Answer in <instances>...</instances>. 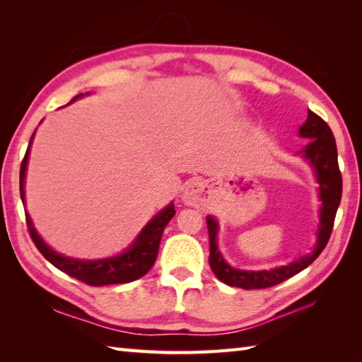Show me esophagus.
I'll return each instance as SVG.
<instances>
[{
	"label": "esophagus",
	"instance_id": "1",
	"mask_svg": "<svg viewBox=\"0 0 362 362\" xmlns=\"http://www.w3.org/2000/svg\"><path fill=\"white\" fill-rule=\"evenodd\" d=\"M182 201L189 206H201L205 202V185L202 182H191L182 193Z\"/></svg>",
	"mask_w": 362,
	"mask_h": 362
}]
</instances>
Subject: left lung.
Masks as SVG:
<instances>
[{
  "label": "left lung",
  "instance_id": "obj_1",
  "mask_svg": "<svg viewBox=\"0 0 362 362\" xmlns=\"http://www.w3.org/2000/svg\"><path fill=\"white\" fill-rule=\"evenodd\" d=\"M298 136L311 140L298 152V156H302L308 161L319 185L317 197L320 201V209L316 245H314V249L310 253L284 266L267 269V271H244V269L230 266L224 257L221 255L218 249L219 224L214 216H206V227H209L210 236V267L214 275L222 283L228 284V286L243 289H263L275 286V284L302 272L325 249L329 235H332L334 216L342 196V177L339 165H337V148L334 135L324 119L308 110V118L300 126Z\"/></svg>",
  "mask_w": 362,
  "mask_h": 362
}]
</instances>
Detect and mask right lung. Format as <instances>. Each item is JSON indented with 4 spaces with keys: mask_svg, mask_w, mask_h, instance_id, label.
<instances>
[{
    "mask_svg": "<svg viewBox=\"0 0 362 362\" xmlns=\"http://www.w3.org/2000/svg\"><path fill=\"white\" fill-rule=\"evenodd\" d=\"M86 95H90V93H86ZM83 93L73 98L71 103H74L76 99H81ZM34 135L35 132L33 134V136H30L26 156L23 158L21 168H20V196H21V202L25 204V206H26V199H25L26 169H28L30 144H33ZM174 214H175L174 202L168 204L163 210H160L156 216H153L148 224L141 228V232L136 235L134 243L130 244L124 252H121L115 257L99 258V259L71 258L51 249L49 245L45 243L43 238L37 233L34 222L30 219L28 211H26V224H28L30 238H33L37 249L40 250L42 255L48 259L52 266H56L57 269H60V271L68 274L70 276H74V279L90 284V286H105V284L130 283L134 280L141 279L144 274L149 272V269L153 266V263H156L157 259L161 235H163L165 227L168 226V222L173 219Z\"/></svg>",
    "mask_w": 362,
    "mask_h": 362,
    "instance_id": "1",
    "label": "right lung"
}]
</instances>
